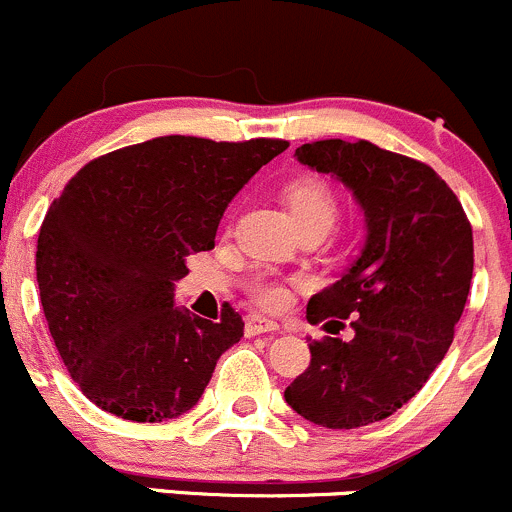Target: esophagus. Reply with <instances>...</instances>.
Wrapping results in <instances>:
<instances>
[{
	"label": "esophagus",
	"instance_id": "esophagus-1",
	"mask_svg": "<svg viewBox=\"0 0 512 512\" xmlns=\"http://www.w3.org/2000/svg\"><path fill=\"white\" fill-rule=\"evenodd\" d=\"M278 331V323L271 321V318L266 316H256V313H251V316H246L244 321V333L249 338L254 336H261V333H273Z\"/></svg>",
	"mask_w": 512,
	"mask_h": 512
}]
</instances>
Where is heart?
Returning <instances> with one entry per match:
<instances>
[{
	"label": "heart",
	"instance_id": "1",
	"mask_svg": "<svg viewBox=\"0 0 512 512\" xmlns=\"http://www.w3.org/2000/svg\"><path fill=\"white\" fill-rule=\"evenodd\" d=\"M283 201H286L298 229L308 224L331 226L333 216H336V194H333L326 181L313 179V176H301V179H293L291 184H286ZM251 293L256 296V301H261L268 308L286 306L288 298H291V288L286 283L268 276L256 278Z\"/></svg>",
	"mask_w": 512,
	"mask_h": 512
}]
</instances>
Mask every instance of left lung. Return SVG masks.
<instances>
[{
	"label": "left lung",
	"instance_id": "8db88e82",
	"mask_svg": "<svg viewBox=\"0 0 512 512\" xmlns=\"http://www.w3.org/2000/svg\"><path fill=\"white\" fill-rule=\"evenodd\" d=\"M296 159L351 189L366 241L306 308L308 321L338 331L348 318L353 338L308 343L311 366L283 398L316 426H371L406 406L448 353L473 278V229L428 164L371 141H313Z\"/></svg>",
	"mask_w": 512,
	"mask_h": 512
}]
</instances>
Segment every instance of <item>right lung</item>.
I'll return each mask as SVG.
<instances>
[{"label":"right lung","mask_w":512,"mask_h":512,"mask_svg":"<svg viewBox=\"0 0 512 512\" xmlns=\"http://www.w3.org/2000/svg\"><path fill=\"white\" fill-rule=\"evenodd\" d=\"M281 139L159 136L89 161L52 201L37 281L59 356L82 393L136 423L199 403L216 361L244 336L226 303L206 321L174 303L186 258L214 249L226 206Z\"/></svg>","instance_id":"right-lung-1"}]
</instances>
